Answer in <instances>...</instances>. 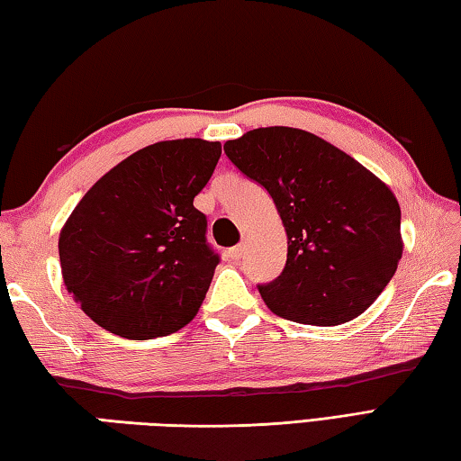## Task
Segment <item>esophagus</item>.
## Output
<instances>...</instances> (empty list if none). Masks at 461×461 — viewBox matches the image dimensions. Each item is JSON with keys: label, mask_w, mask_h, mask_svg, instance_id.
I'll return each instance as SVG.
<instances>
[{"label": "esophagus", "mask_w": 461, "mask_h": 461, "mask_svg": "<svg viewBox=\"0 0 461 461\" xmlns=\"http://www.w3.org/2000/svg\"><path fill=\"white\" fill-rule=\"evenodd\" d=\"M242 253H245V245H237V247H232V249L227 250V257L230 260H239L242 257Z\"/></svg>", "instance_id": "esophagus-1"}]
</instances>
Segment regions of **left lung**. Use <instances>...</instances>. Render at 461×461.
<instances>
[{"label": "left lung", "instance_id": "obj_1", "mask_svg": "<svg viewBox=\"0 0 461 461\" xmlns=\"http://www.w3.org/2000/svg\"><path fill=\"white\" fill-rule=\"evenodd\" d=\"M224 152L271 194L286 232L283 273L258 285L267 307L317 327L359 317L403 253L402 211L385 182L299 128L250 130Z\"/></svg>", "mask_w": 461, "mask_h": 461}]
</instances>
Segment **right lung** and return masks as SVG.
Here are the masks:
<instances>
[{
	"label": "right lung",
	"mask_w": 461,
	"mask_h": 461,
	"mask_svg": "<svg viewBox=\"0 0 461 461\" xmlns=\"http://www.w3.org/2000/svg\"><path fill=\"white\" fill-rule=\"evenodd\" d=\"M221 152V142L201 138L150 144L77 203L59 232V265L68 293L94 323L142 341L194 319L219 255L193 203Z\"/></svg>",
	"instance_id": "obj_1"
}]
</instances>
